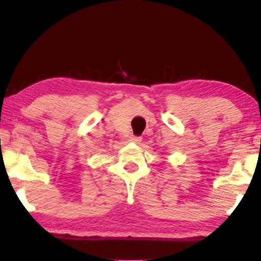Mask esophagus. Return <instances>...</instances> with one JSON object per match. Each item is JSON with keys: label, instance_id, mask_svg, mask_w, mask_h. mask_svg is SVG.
<instances>
[{"label": "esophagus", "instance_id": "obj_1", "mask_svg": "<svg viewBox=\"0 0 261 261\" xmlns=\"http://www.w3.org/2000/svg\"><path fill=\"white\" fill-rule=\"evenodd\" d=\"M129 140H130V141H132V143L139 144L140 141H141V137H138V136H131Z\"/></svg>", "mask_w": 261, "mask_h": 261}]
</instances>
